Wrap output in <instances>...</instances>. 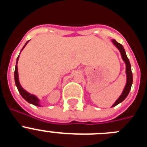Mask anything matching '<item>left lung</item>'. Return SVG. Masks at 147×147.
Here are the masks:
<instances>
[{
  "mask_svg": "<svg viewBox=\"0 0 147 147\" xmlns=\"http://www.w3.org/2000/svg\"><path fill=\"white\" fill-rule=\"evenodd\" d=\"M113 42L114 45L119 49V50L120 51L122 59H123V60L124 61V62H125L126 64V74H127V84H126L125 88H124V90L122 92L120 97L116 100V102H115V104L112 106V107H115V106H116L117 105H119V103L123 102V101L126 98V97L128 96V94H129V90H130L131 86H132V71H131L130 63H129V59L127 58V54H126L125 50H124V47L122 46L121 44L119 43L115 40H113Z\"/></svg>",
  "mask_w": 147,
  "mask_h": 147,
  "instance_id": "obj_1",
  "label": "left lung"
}]
</instances>
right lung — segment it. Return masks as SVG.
Here are the masks:
<instances>
[{
	"instance_id": "add662e5",
	"label": "right lung",
	"mask_w": 147,
	"mask_h": 147,
	"mask_svg": "<svg viewBox=\"0 0 147 147\" xmlns=\"http://www.w3.org/2000/svg\"><path fill=\"white\" fill-rule=\"evenodd\" d=\"M28 42H27L25 44V45L23 46V49H22V50H23V49H24V47H25L26 45V44L28 43ZM18 59H19V56H18V58H17V62H16V65H15V85H16L17 88H18V91H19V93H20V95H21V96L23 97V98H24V99H25L26 101H27V102H28V103L32 104V105H35V106H39V107H40V103H39V99H38V98H37V97L35 96H34V95L31 94V93H28V92L26 91L25 90H24L23 88H22L21 85H20V82H19V80H18V66H17V64H18Z\"/></svg>"
}]
</instances>
